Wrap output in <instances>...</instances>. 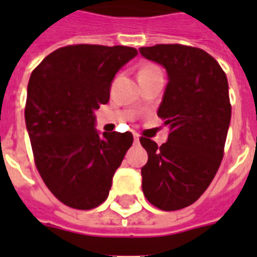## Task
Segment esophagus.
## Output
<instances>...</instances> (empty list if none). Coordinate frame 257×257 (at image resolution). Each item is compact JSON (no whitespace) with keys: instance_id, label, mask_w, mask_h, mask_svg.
Here are the masks:
<instances>
[{"instance_id":"1","label":"esophagus","mask_w":257,"mask_h":257,"mask_svg":"<svg viewBox=\"0 0 257 257\" xmlns=\"http://www.w3.org/2000/svg\"><path fill=\"white\" fill-rule=\"evenodd\" d=\"M139 143V136L137 135H135V144H137Z\"/></svg>"}]
</instances>
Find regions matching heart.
Listing matches in <instances>:
<instances>
[{
	"instance_id": "1",
	"label": "heart",
	"mask_w": 257,
	"mask_h": 257,
	"mask_svg": "<svg viewBox=\"0 0 257 257\" xmlns=\"http://www.w3.org/2000/svg\"><path fill=\"white\" fill-rule=\"evenodd\" d=\"M155 70H159V68L155 65H145L140 69V72H139V76H141V74H145V73H151V72H155Z\"/></svg>"
}]
</instances>
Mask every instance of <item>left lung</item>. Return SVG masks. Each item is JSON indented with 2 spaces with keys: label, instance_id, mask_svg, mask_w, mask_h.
Wrapping results in <instances>:
<instances>
[{
  "label": "left lung",
  "instance_id": "8db88e82",
  "mask_svg": "<svg viewBox=\"0 0 257 257\" xmlns=\"http://www.w3.org/2000/svg\"><path fill=\"white\" fill-rule=\"evenodd\" d=\"M140 53L167 69L157 116L169 126L161 147L140 139L148 152L143 192L159 209L177 211L203 195L223 160L231 121L227 76L211 54L193 46L159 44Z\"/></svg>",
  "mask_w": 257,
  "mask_h": 257
}]
</instances>
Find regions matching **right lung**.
<instances>
[{"instance_id":"add662e5","label":"right lung","mask_w":257,"mask_h":257,"mask_svg":"<svg viewBox=\"0 0 257 257\" xmlns=\"http://www.w3.org/2000/svg\"><path fill=\"white\" fill-rule=\"evenodd\" d=\"M137 54L129 46L68 45L46 56L28 84L25 122L38 173L62 204L92 209L104 203L131 148V132L94 128L93 110L106 104L121 66Z\"/></svg>"}]
</instances>
